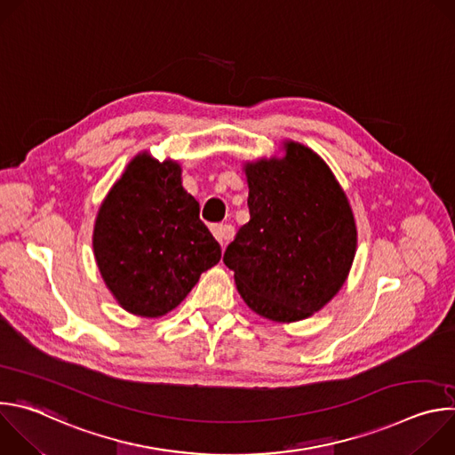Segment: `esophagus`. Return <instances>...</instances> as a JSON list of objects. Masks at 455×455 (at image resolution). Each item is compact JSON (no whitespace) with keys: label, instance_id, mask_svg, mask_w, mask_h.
Listing matches in <instances>:
<instances>
[{"label":"esophagus","instance_id":"1","mask_svg":"<svg viewBox=\"0 0 455 455\" xmlns=\"http://www.w3.org/2000/svg\"><path fill=\"white\" fill-rule=\"evenodd\" d=\"M212 234L220 241V244H225L234 237V228L230 225H212Z\"/></svg>","mask_w":455,"mask_h":455}]
</instances>
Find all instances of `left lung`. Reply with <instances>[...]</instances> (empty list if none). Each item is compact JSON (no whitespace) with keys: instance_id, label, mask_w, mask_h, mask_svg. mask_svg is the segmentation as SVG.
<instances>
[{"instance_id":"left-lung-1","label":"left lung","mask_w":455,"mask_h":455,"mask_svg":"<svg viewBox=\"0 0 455 455\" xmlns=\"http://www.w3.org/2000/svg\"><path fill=\"white\" fill-rule=\"evenodd\" d=\"M284 149L283 158L244 165L250 221L223 263L257 315L295 322L326 306L346 283L356 225L326 162L297 142Z\"/></svg>"}]
</instances>
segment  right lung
Wrapping results in <instances>:
<instances>
[{"label": "right lung", "mask_w": 455, "mask_h": 455, "mask_svg": "<svg viewBox=\"0 0 455 455\" xmlns=\"http://www.w3.org/2000/svg\"><path fill=\"white\" fill-rule=\"evenodd\" d=\"M93 251L118 304L149 318L174 309L221 259L200 204L181 187V167L148 153L132 160L102 202Z\"/></svg>", "instance_id": "obj_1"}]
</instances>
